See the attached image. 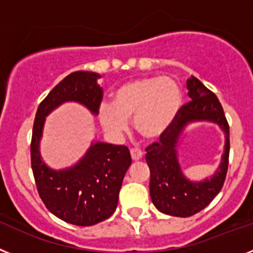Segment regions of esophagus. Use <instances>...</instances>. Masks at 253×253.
Wrapping results in <instances>:
<instances>
[{"instance_id": "obj_1", "label": "esophagus", "mask_w": 253, "mask_h": 253, "mask_svg": "<svg viewBox=\"0 0 253 253\" xmlns=\"http://www.w3.org/2000/svg\"><path fill=\"white\" fill-rule=\"evenodd\" d=\"M143 156L144 153L140 149H137V148H132V149H131V157H132L133 161H139V159L143 158Z\"/></svg>"}]
</instances>
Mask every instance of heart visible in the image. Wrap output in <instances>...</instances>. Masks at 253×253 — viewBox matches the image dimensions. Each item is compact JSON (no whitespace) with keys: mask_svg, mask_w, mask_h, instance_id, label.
<instances>
[{"mask_svg":"<svg viewBox=\"0 0 253 253\" xmlns=\"http://www.w3.org/2000/svg\"><path fill=\"white\" fill-rule=\"evenodd\" d=\"M182 103L181 88L169 77H144L128 81L113 92V104L101 103L99 118L112 135L127 128L132 117L133 128L145 139L166 132Z\"/></svg>","mask_w":253,"mask_h":253,"instance_id":"b5f03b06","label":"heart"}]
</instances>
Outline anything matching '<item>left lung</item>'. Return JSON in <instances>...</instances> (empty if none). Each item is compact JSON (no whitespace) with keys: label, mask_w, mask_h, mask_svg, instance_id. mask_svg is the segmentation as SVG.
<instances>
[{"label":"left lung","mask_w":253,"mask_h":253,"mask_svg":"<svg viewBox=\"0 0 253 253\" xmlns=\"http://www.w3.org/2000/svg\"><path fill=\"white\" fill-rule=\"evenodd\" d=\"M190 101L177 112L171 126L159 141L146 148L145 159L150 169V198L158 211L169 216L188 217L202 211L220 193L229 165V125L216 95L194 76L186 81ZM216 123L225 133L224 154L220 166L211 178L192 182L182 172L177 145L185 127L193 122Z\"/></svg>","instance_id":"1"}]
</instances>
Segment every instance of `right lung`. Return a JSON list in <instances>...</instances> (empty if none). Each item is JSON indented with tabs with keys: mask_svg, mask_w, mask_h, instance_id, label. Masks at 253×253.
Returning <instances> with one entry per match:
<instances>
[{
	"mask_svg": "<svg viewBox=\"0 0 253 253\" xmlns=\"http://www.w3.org/2000/svg\"><path fill=\"white\" fill-rule=\"evenodd\" d=\"M100 74L73 72L44 97L37 109L31 143V162L38 194L51 213L78 226H91L113 215L125 173L131 165L128 148L96 141L74 166L54 169L40 152L46 117L67 101H76L99 114L103 88Z\"/></svg>",
	"mask_w": 253,
	"mask_h": 253,
	"instance_id": "obj_1",
	"label": "right lung"
}]
</instances>
